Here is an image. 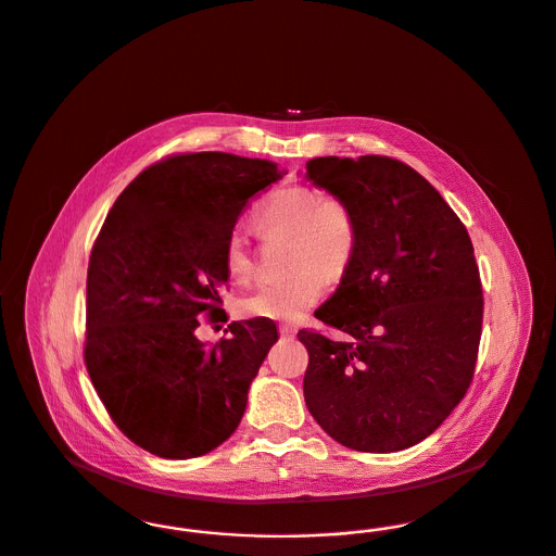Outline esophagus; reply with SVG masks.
Returning a JSON list of instances; mask_svg holds the SVG:
<instances>
[{
	"instance_id": "obj_1",
	"label": "esophagus",
	"mask_w": 556,
	"mask_h": 556,
	"mask_svg": "<svg viewBox=\"0 0 556 556\" xmlns=\"http://www.w3.org/2000/svg\"><path fill=\"white\" fill-rule=\"evenodd\" d=\"M279 331H281L283 338H293V336L298 333V329H295L293 325H288V323H286V325H279Z\"/></svg>"
}]
</instances>
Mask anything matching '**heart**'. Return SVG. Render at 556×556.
<instances>
[{"mask_svg": "<svg viewBox=\"0 0 556 556\" xmlns=\"http://www.w3.org/2000/svg\"><path fill=\"white\" fill-rule=\"evenodd\" d=\"M254 227L263 238H291L290 279L265 281L239 300L245 317L295 320L311 311L325 290V279L338 281L352 265L361 227L352 206L315 187L290 186L273 191L254 212ZM231 279L248 281L256 265L248 236L236 227L223 248Z\"/></svg>", "mask_w": 556, "mask_h": 556, "instance_id": "heart-1", "label": "heart"}]
</instances>
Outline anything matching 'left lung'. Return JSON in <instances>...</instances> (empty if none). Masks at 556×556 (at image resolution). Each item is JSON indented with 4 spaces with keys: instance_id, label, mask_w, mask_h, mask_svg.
Here are the masks:
<instances>
[{
    "instance_id": "obj_1",
    "label": "left lung",
    "mask_w": 556,
    "mask_h": 556,
    "mask_svg": "<svg viewBox=\"0 0 556 556\" xmlns=\"http://www.w3.org/2000/svg\"><path fill=\"white\" fill-rule=\"evenodd\" d=\"M313 186L358 218L356 256L315 311L344 331L302 329L304 400L342 446L397 452L448 419L473 379L483 298L473 243L438 189L388 156L308 160Z\"/></svg>"
}]
</instances>
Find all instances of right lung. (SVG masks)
<instances>
[{
	"instance_id": "right-lung-1",
	"label": "right lung",
	"mask_w": 556,
	"mask_h": 556,
	"mask_svg": "<svg viewBox=\"0 0 556 556\" xmlns=\"http://www.w3.org/2000/svg\"><path fill=\"white\" fill-rule=\"evenodd\" d=\"M283 175L268 160L181 154L146 168L108 212L87 270L85 365L112 421L156 456L220 446L279 340L270 318L231 323L218 344L195 329L223 311V248L239 214Z\"/></svg>"
}]
</instances>
